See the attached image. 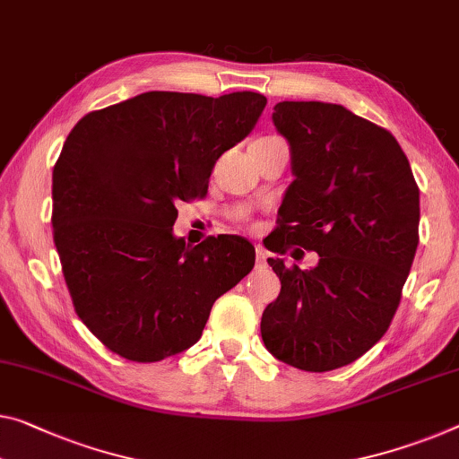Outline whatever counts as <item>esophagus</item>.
<instances>
[{"label": "esophagus", "mask_w": 459, "mask_h": 459, "mask_svg": "<svg viewBox=\"0 0 459 459\" xmlns=\"http://www.w3.org/2000/svg\"><path fill=\"white\" fill-rule=\"evenodd\" d=\"M256 266H266V252L260 248H256Z\"/></svg>", "instance_id": "34e87169"}]
</instances>
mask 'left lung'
I'll use <instances>...</instances> for the list:
<instances>
[{
    "instance_id": "8db88e82",
    "label": "left lung",
    "mask_w": 459,
    "mask_h": 459,
    "mask_svg": "<svg viewBox=\"0 0 459 459\" xmlns=\"http://www.w3.org/2000/svg\"><path fill=\"white\" fill-rule=\"evenodd\" d=\"M295 180L277 217V244L318 252L312 271L269 264L281 293L260 320L264 347L303 371L357 361L390 328L419 246V185L390 131L341 104L279 102Z\"/></svg>"
}]
</instances>
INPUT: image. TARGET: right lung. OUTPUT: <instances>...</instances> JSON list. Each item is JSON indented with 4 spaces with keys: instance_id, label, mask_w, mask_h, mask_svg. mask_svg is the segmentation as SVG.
I'll return each instance as SVG.
<instances>
[{
    "instance_id": "1",
    "label": "right lung",
    "mask_w": 459,
    "mask_h": 459,
    "mask_svg": "<svg viewBox=\"0 0 459 459\" xmlns=\"http://www.w3.org/2000/svg\"><path fill=\"white\" fill-rule=\"evenodd\" d=\"M266 98L145 91L80 118L53 168V239L75 314L117 355L153 363L199 341L217 298L254 266L239 236L188 248L180 201L203 199Z\"/></svg>"
}]
</instances>
